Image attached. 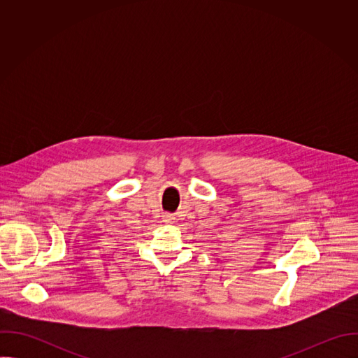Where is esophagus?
Wrapping results in <instances>:
<instances>
[{
    "instance_id": "obj_1",
    "label": "esophagus",
    "mask_w": 358,
    "mask_h": 358,
    "mask_svg": "<svg viewBox=\"0 0 358 358\" xmlns=\"http://www.w3.org/2000/svg\"><path fill=\"white\" fill-rule=\"evenodd\" d=\"M174 220H176V217H174V215H171V214H166V215H164V221H166V222H169V224L174 222Z\"/></svg>"
}]
</instances>
